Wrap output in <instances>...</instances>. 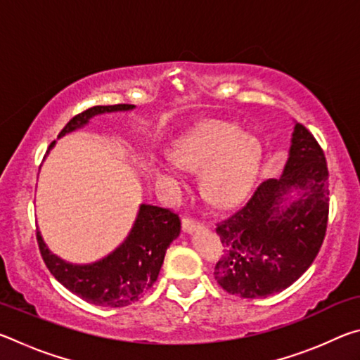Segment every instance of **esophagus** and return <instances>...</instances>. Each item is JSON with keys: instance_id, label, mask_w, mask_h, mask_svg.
<instances>
[{"instance_id": "esophagus-1", "label": "esophagus", "mask_w": 360, "mask_h": 360, "mask_svg": "<svg viewBox=\"0 0 360 360\" xmlns=\"http://www.w3.org/2000/svg\"><path fill=\"white\" fill-rule=\"evenodd\" d=\"M202 227H203V222L197 221V219H193L191 216H186L182 219V229H184V231H193Z\"/></svg>"}]
</instances>
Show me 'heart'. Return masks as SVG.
<instances>
[{
    "mask_svg": "<svg viewBox=\"0 0 360 360\" xmlns=\"http://www.w3.org/2000/svg\"><path fill=\"white\" fill-rule=\"evenodd\" d=\"M262 146L257 138L245 135L238 125L211 122L188 136L174 152L179 167L206 173V191L219 205L238 202L246 195L259 169ZM163 178H173L168 168H162Z\"/></svg>",
    "mask_w": 360,
    "mask_h": 360,
    "instance_id": "heart-1",
    "label": "heart"
}]
</instances>
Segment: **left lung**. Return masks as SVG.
<instances>
[{
  "mask_svg": "<svg viewBox=\"0 0 360 360\" xmlns=\"http://www.w3.org/2000/svg\"><path fill=\"white\" fill-rule=\"evenodd\" d=\"M290 191L299 197L288 203ZM328 221V169L313 133L295 124L289 160L230 217L216 224L225 254L214 276L224 290L260 298L295 283L318 255Z\"/></svg>",
  "mask_w": 360,
  "mask_h": 360,
  "instance_id": "left-lung-1",
  "label": "left lung"
}]
</instances>
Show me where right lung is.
Segmentation results:
<instances>
[{
  "instance_id": "add662e5",
  "label": "right lung",
  "mask_w": 360,
  "mask_h": 360,
  "mask_svg": "<svg viewBox=\"0 0 360 360\" xmlns=\"http://www.w3.org/2000/svg\"><path fill=\"white\" fill-rule=\"evenodd\" d=\"M133 108V105H112L85 109L63 127L58 138L85 125L96 114L129 111ZM52 146L53 143H51L49 149ZM179 231L181 219L174 211L141 205L136 222L127 240L112 254L95 264H66L57 255L51 254L39 231H36V240L42 260L60 284L92 304L122 308L138 302L157 281L167 249Z\"/></svg>"
}]
</instances>
